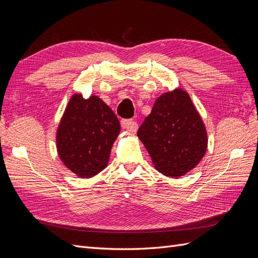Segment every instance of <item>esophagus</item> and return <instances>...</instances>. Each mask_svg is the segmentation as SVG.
Listing matches in <instances>:
<instances>
[{"mask_svg": "<svg viewBox=\"0 0 258 258\" xmlns=\"http://www.w3.org/2000/svg\"><path fill=\"white\" fill-rule=\"evenodd\" d=\"M121 127H122V129H126L130 132H136L138 129V123L132 119H122Z\"/></svg>", "mask_w": 258, "mask_h": 258, "instance_id": "esophagus-1", "label": "esophagus"}]
</instances>
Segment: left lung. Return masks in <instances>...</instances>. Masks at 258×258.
<instances>
[{"mask_svg": "<svg viewBox=\"0 0 258 258\" xmlns=\"http://www.w3.org/2000/svg\"><path fill=\"white\" fill-rule=\"evenodd\" d=\"M160 173L178 177L189 172L204 158L208 147L205 123L188 93L181 88L166 92L138 130Z\"/></svg>", "mask_w": 258, "mask_h": 258, "instance_id": "1", "label": "left lung"}]
</instances>
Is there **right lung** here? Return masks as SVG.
<instances>
[{
	"instance_id": "right-lung-1",
	"label": "right lung",
	"mask_w": 258,
	"mask_h": 258,
	"mask_svg": "<svg viewBox=\"0 0 258 258\" xmlns=\"http://www.w3.org/2000/svg\"><path fill=\"white\" fill-rule=\"evenodd\" d=\"M119 131L118 118L102 100L74 95L57 131L59 157L80 177L95 176L106 167Z\"/></svg>"
}]
</instances>
